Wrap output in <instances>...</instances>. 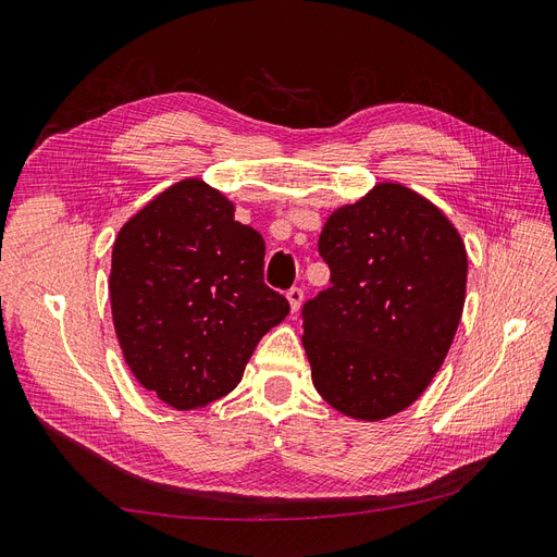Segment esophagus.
Segmentation results:
<instances>
[{"instance_id":"obj_1","label":"esophagus","mask_w":557,"mask_h":557,"mask_svg":"<svg viewBox=\"0 0 557 557\" xmlns=\"http://www.w3.org/2000/svg\"><path fill=\"white\" fill-rule=\"evenodd\" d=\"M285 297H288V301H290L293 313H297L299 307H301V301H305V290H301V288H290L288 293H285Z\"/></svg>"}]
</instances>
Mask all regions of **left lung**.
I'll use <instances>...</instances> for the list:
<instances>
[{"instance_id":"left-lung-1","label":"left lung","mask_w":557,"mask_h":557,"mask_svg":"<svg viewBox=\"0 0 557 557\" xmlns=\"http://www.w3.org/2000/svg\"><path fill=\"white\" fill-rule=\"evenodd\" d=\"M318 252L330 288L301 307L315 391L360 420L407 409L442 367L462 315L458 230L413 190L381 183L327 218Z\"/></svg>"}]
</instances>
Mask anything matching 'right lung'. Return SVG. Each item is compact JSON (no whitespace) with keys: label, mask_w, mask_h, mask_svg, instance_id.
I'll return each instance as SVG.
<instances>
[{"label":"right lung","mask_w":557,"mask_h":557,"mask_svg":"<svg viewBox=\"0 0 557 557\" xmlns=\"http://www.w3.org/2000/svg\"><path fill=\"white\" fill-rule=\"evenodd\" d=\"M264 239L205 181L185 178L117 232L111 313L132 374L190 411L237 387L262 336L290 313L264 283Z\"/></svg>","instance_id":"right-lung-1"}]
</instances>
